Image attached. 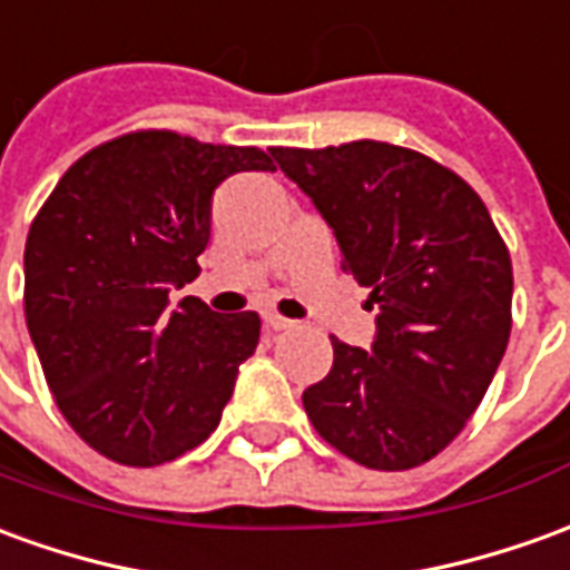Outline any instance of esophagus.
Listing matches in <instances>:
<instances>
[{"label": "esophagus", "instance_id": "34e87169", "mask_svg": "<svg viewBox=\"0 0 570 570\" xmlns=\"http://www.w3.org/2000/svg\"><path fill=\"white\" fill-rule=\"evenodd\" d=\"M264 325L269 331H288L294 325V322H292V318H285V316H276V313H266Z\"/></svg>", "mask_w": 570, "mask_h": 570}]
</instances>
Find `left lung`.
<instances>
[{
  "mask_svg": "<svg viewBox=\"0 0 570 570\" xmlns=\"http://www.w3.org/2000/svg\"><path fill=\"white\" fill-rule=\"evenodd\" d=\"M316 202L343 273L371 288V350L331 337L334 365L304 390L316 433L368 470L445 451L491 386L512 328V261L479 193L417 149L350 140L273 147Z\"/></svg>",
  "mask_w": 570,
  "mask_h": 570,
  "instance_id": "obj_1",
  "label": "left lung"
}]
</instances>
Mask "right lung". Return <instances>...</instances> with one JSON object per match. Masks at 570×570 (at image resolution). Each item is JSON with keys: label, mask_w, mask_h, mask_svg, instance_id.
Segmentation results:
<instances>
[{"label": "right lung", "mask_w": 570, "mask_h": 570, "mask_svg": "<svg viewBox=\"0 0 570 570\" xmlns=\"http://www.w3.org/2000/svg\"><path fill=\"white\" fill-rule=\"evenodd\" d=\"M236 171H276L257 147L128 131L67 168L30 224L23 316L55 405L122 466H159L217 430L257 313L168 304L199 276L212 196Z\"/></svg>", "instance_id": "1"}]
</instances>
